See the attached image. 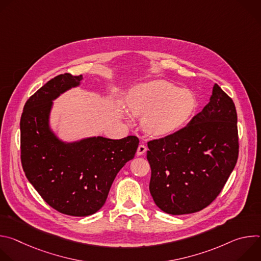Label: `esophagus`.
Here are the masks:
<instances>
[{"label":"esophagus","instance_id":"esophagus-1","mask_svg":"<svg viewBox=\"0 0 261 261\" xmlns=\"http://www.w3.org/2000/svg\"><path fill=\"white\" fill-rule=\"evenodd\" d=\"M146 146L143 144V143H140L139 145H138V147H137V151H136V155L137 156H141V155H143L145 152H146Z\"/></svg>","mask_w":261,"mask_h":261}]
</instances>
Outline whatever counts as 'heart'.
I'll return each instance as SVG.
<instances>
[{
  "mask_svg": "<svg viewBox=\"0 0 261 261\" xmlns=\"http://www.w3.org/2000/svg\"><path fill=\"white\" fill-rule=\"evenodd\" d=\"M135 117H142L143 130L152 136H166L180 129L193 115L196 99L187 89L165 81L136 86L127 99Z\"/></svg>",
  "mask_w": 261,
  "mask_h": 261,
  "instance_id": "1",
  "label": "heart"
}]
</instances>
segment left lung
Returning a JSON list of instances; mask_svg holds the SVG:
<instances>
[{
  "label": "left lung",
  "mask_w": 261,
  "mask_h": 261,
  "mask_svg": "<svg viewBox=\"0 0 261 261\" xmlns=\"http://www.w3.org/2000/svg\"><path fill=\"white\" fill-rule=\"evenodd\" d=\"M232 99L215 84L210 102L179 131L147 142L150 192L170 215L206 207L222 191L239 156Z\"/></svg>",
  "instance_id": "8db88e82"
}]
</instances>
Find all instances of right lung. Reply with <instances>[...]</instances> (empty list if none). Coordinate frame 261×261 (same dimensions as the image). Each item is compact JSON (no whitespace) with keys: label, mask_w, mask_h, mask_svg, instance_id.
Here are the masks:
<instances>
[{"label":"right lung","mask_w":261,"mask_h":261,"mask_svg":"<svg viewBox=\"0 0 261 261\" xmlns=\"http://www.w3.org/2000/svg\"><path fill=\"white\" fill-rule=\"evenodd\" d=\"M83 75L61 74L25 102L20 119L21 164L36 191L58 212L86 217L105 203L118 172L134 158L136 136H92L64 141L50 128V113L63 93L81 86Z\"/></svg>","instance_id":"obj_1"}]
</instances>
